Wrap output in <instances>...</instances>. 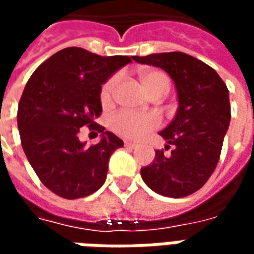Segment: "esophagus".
<instances>
[{"instance_id":"1","label":"esophagus","mask_w":254,"mask_h":254,"mask_svg":"<svg viewBox=\"0 0 254 254\" xmlns=\"http://www.w3.org/2000/svg\"><path fill=\"white\" fill-rule=\"evenodd\" d=\"M125 147H127V148H134V147H136V144L134 143H130V141H125Z\"/></svg>"}]
</instances>
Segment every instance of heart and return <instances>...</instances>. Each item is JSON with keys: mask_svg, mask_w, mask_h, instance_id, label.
Here are the masks:
<instances>
[{"mask_svg": "<svg viewBox=\"0 0 254 254\" xmlns=\"http://www.w3.org/2000/svg\"><path fill=\"white\" fill-rule=\"evenodd\" d=\"M141 84L149 95H166L170 89V78L162 70H145L140 74ZM120 76L113 74L100 88V102L103 106H109L113 102ZM159 118L154 114H138L132 111L122 110L111 117L110 127L114 132L124 138L141 140L148 133L159 127Z\"/></svg>", "mask_w": 254, "mask_h": 254, "instance_id": "b5f03b06", "label": "heart"}]
</instances>
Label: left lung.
Segmentation results:
<instances>
[{
	"label": "left lung",
	"mask_w": 254,
	"mask_h": 254,
	"mask_svg": "<svg viewBox=\"0 0 254 254\" xmlns=\"http://www.w3.org/2000/svg\"><path fill=\"white\" fill-rule=\"evenodd\" d=\"M145 65L162 67L176 83L180 109L160 136L166 151L141 169L144 182L155 193L180 198L197 191L218 166L224 134L230 124L229 89L215 69L181 52L133 57Z\"/></svg>",
	"instance_id": "8db88e82"
}]
</instances>
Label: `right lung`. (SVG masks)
Instances as JSON below:
<instances>
[{
	"mask_svg": "<svg viewBox=\"0 0 254 254\" xmlns=\"http://www.w3.org/2000/svg\"><path fill=\"white\" fill-rule=\"evenodd\" d=\"M130 60L66 47L36 67L25 84L17 109L21 145L42 184L57 196L81 198L105 184L111 154L124 141L95 122L102 114L100 88ZM83 126L102 133L99 143L78 140Z\"/></svg>",
	"mask_w": 254,
	"mask_h": 254,
	"instance_id": "right-lung-1",
	"label": "right lung"
}]
</instances>
